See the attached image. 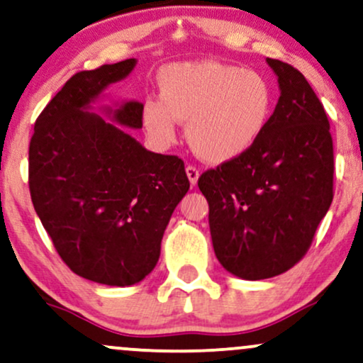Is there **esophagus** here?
I'll list each match as a JSON object with an SVG mask.
<instances>
[{
	"mask_svg": "<svg viewBox=\"0 0 363 363\" xmlns=\"http://www.w3.org/2000/svg\"><path fill=\"white\" fill-rule=\"evenodd\" d=\"M186 174H187V177H189L191 186H196L197 184V179H199V169H197L196 166H187L186 167Z\"/></svg>",
	"mask_w": 363,
	"mask_h": 363,
	"instance_id": "esophagus-1",
	"label": "esophagus"
}]
</instances>
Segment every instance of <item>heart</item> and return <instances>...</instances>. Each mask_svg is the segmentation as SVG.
Instances as JSON below:
<instances>
[{
    "label": "heart",
    "instance_id": "obj_1",
    "mask_svg": "<svg viewBox=\"0 0 363 363\" xmlns=\"http://www.w3.org/2000/svg\"><path fill=\"white\" fill-rule=\"evenodd\" d=\"M273 90L259 72L218 60L169 63L157 73V99L142 104V123L160 145L187 122V139L201 159L221 164L240 157L263 134Z\"/></svg>",
    "mask_w": 363,
    "mask_h": 363
}]
</instances>
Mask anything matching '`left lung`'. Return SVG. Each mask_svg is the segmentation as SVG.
Wrapping results in <instances>:
<instances>
[{
	"mask_svg": "<svg viewBox=\"0 0 363 363\" xmlns=\"http://www.w3.org/2000/svg\"><path fill=\"white\" fill-rule=\"evenodd\" d=\"M279 100L240 157L201 174L216 258L242 279L278 277L303 259L333 199V140L303 73L266 58Z\"/></svg>",
	"mask_w": 363,
	"mask_h": 363,
	"instance_id": "left-lung-1",
	"label": "left lung"
}]
</instances>
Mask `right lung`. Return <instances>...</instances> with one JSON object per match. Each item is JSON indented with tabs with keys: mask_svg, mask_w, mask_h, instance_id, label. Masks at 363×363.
I'll return each mask as SVG.
<instances>
[{
	"mask_svg": "<svg viewBox=\"0 0 363 363\" xmlns=\"http://www.w3.org/2000/svg\"><path fill=\"white\" fill-rule=\"evenodd\" d=\"M134 58L75 73L35 122L28 150L31 203L68 268L90 281L128 286L157 264L160 241L189 191L184 160L149 152L85 107L125 79ZM142 104L116 110L142 127Z\"/></svg>",
	"mask_w": 363,
	"mask_h": 363,
	"instance_id": "add662e5",
	"label": "right lung"
}]
</instances>
